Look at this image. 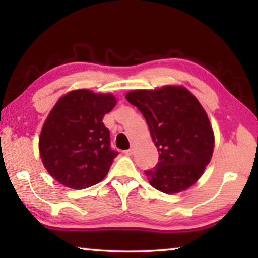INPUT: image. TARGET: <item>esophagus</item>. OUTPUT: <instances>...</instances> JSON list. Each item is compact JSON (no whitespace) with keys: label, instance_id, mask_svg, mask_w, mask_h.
<instances>
[{"label":"esophagus","instance_id":"obj_1","mask_svg":"<svg viewBox=\"0 0 258 258\" xmlns=\"http://www.w3.org/2000/svg\"><path fill=\"white\" fill-rule=\"evenodd\" d=\"M133 154H134V149H133V148H130V149L124 151V155H126V156H132Z\"/></svg>","mask_w":258,"mask_h":258}]
</instances>
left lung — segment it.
<instances>
[{"mask_svg":"<svg viewBox=\"0 0 258 258\" xmlns=\"http://www.w3.org/2000/svg\"><path fill=\"white\" fill-rule=\"evenodd\" d=\"M126 101L141 111L158 150L155 168L144 174L151 186L165 194L196 183L211 160L214 133L196 97L183 87L133 90Z\"/></svg>","mask_w":258,"mask_h":258,"instance_id":"left-lung-1","label":"left lung"}]
</instances>
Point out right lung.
Masks as SVG:
<instances>
[{
  "instance_id": "obj_1",
  "label": "right lung",
  "mask_w": 258,
  "mask_h": 258,
  "mask_svg": "<svg viewBox=\"0 0 258 258\" xmlns=\"http://www.w3.org/2000/svg\"><path fill=\"white\" fill-rule=\"evenodd\" d=\"M115 104L112 95L86 89L59 98L38 141L42 162L56 181L79 190L105 177L118 151L110 147V133L102 119Z\"/></svg>"
}]
</instances>
